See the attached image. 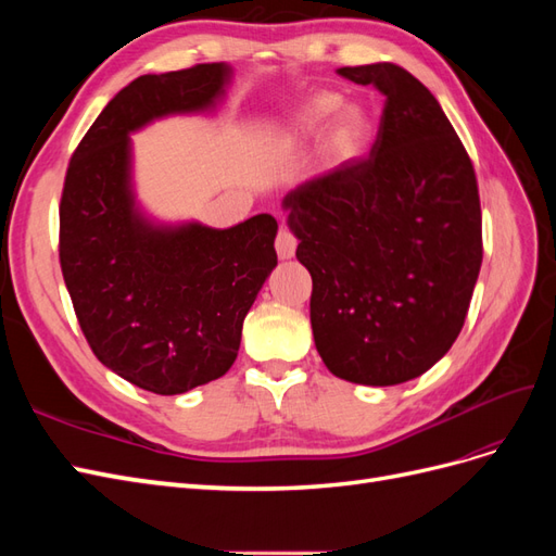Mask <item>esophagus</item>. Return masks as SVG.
I'll return each mask as SVG.
<instances>
[{
    "label": "esophagus",
    "instance_id": "34e87169",
    "mask_svg": "<svg viewBox=\"0 0 556 556\" xmlns=\"http://www.w3.org/2000/svg\"><path fill=\"white\" fill-rule=\"evenodd\" d=\"M276 250H278L280 260H292L296 252V239L285 227H280L278 237H276Z\"/></svg>",
    "mask_w": 556,
    "mask_h": 556
}]
</instances>
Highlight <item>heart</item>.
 Segmentation results:
<instances>
[{
    "label": "heart",
    "mask_w": 556,
    "mask_h": 556,
    "mask_svg": "<svg viewBox=\"0 0 556 556\" xmlns=\"http://www.w3.org/2000/svg\"><path fill=\"white\" fill-rule=\"evenodd\" d=\"M323 127L319 153L329 164H345L359 153L366 141L368 115L359 104H341V97L336 92H315L290 115L285 141L304 143Z\"/></svg>",
    "instance_id": "1"
}]
</instances>
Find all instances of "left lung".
Returning a JSON list of instances; mask_svg holds the SVG:
<instances>
[{"instance_id": "8db88e82", "label": "left lung", "mask_w": 556, "mask_h": 556, "mask_svg": "<svg viewBox=\"0 0 556 556\" xmlns=\"http://www.w3.org/2000/svg\"><path fill=\"white\" fill-rule=\"evenodd\" d=\"M339 74L384 94L364 162L282 199L313 278L315 348L336 378L387 387L422 376L457 341L482 264L473 164L435 97L403 66Z\"/></svg>"}]
</instances>
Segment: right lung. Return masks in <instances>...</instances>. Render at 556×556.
Returning <instances> with one entry per match:
<instances>
[{
    "label": "right lung",
    "mask_w": 556,
    "mask_h": 556,
    "mask_svg": "<svg viewBox=\"0 0 556 556\" xmlns=\"http://www.w3.org/2000/svg\"><path fill=\"white\" fill-rule=\"evenodd\" d=\"M231 78L227 62L139 76L99 113L66 169L60 264L80 329L113 374L164 396L231 368L243 319L278 264V223L266 213L229 229L157 220L137 199L131 134L213 113Z\"/></svg>",
    "instance_id": "1"
}]
</instances>
